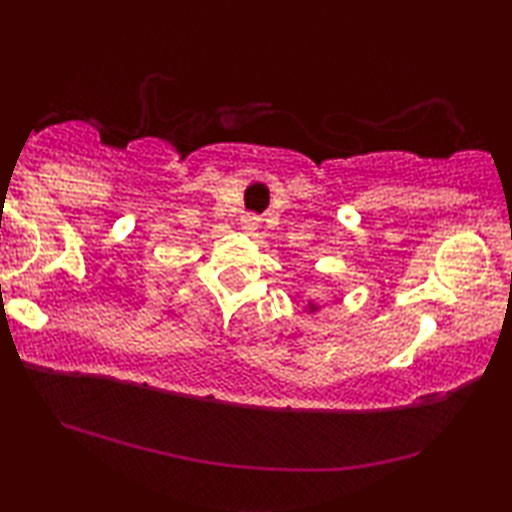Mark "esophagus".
<instances>
[{
  "mask_svg": "<svg viewBox=\"0 0 512 512\" xmlns=\"http://www.w3.org/2000/svg\"><path fill=\"white\" fill-rule=\"evenodd\" d=\"M255 223H257L255 219H248V221H246V228H248V230H253V228H255Z\"/></svg>",
  "mask_w": 512,
  "mask_h": 512,
  "instance_id": "obj_1",
  "label": "esophagus"
}]
</instances>
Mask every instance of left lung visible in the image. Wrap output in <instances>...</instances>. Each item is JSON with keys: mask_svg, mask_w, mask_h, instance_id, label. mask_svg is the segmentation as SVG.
I'll return each instance as SVG.
<instances>
[{"mask_svg": "<svg viewBox=\"0 0 512 512\" xmlns=\"http://www.w3.org/2000/svg\"><path fill=\"white\" fill-rule=\"evenodd\" d=\"M318 309H320V307L316 305V302H307V309H305V311H307V314H316Z\"/></svg>", "mask_w": 512, "mask_h": 512, "instance_id": "8db88e82", "label": "left lung"}]
</instances>
